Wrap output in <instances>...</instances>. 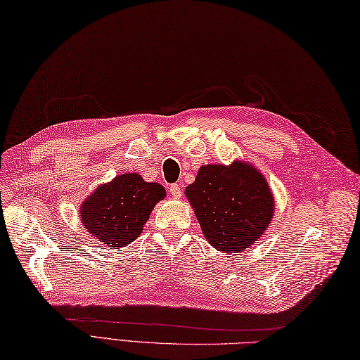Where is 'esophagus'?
<instances>
[{"mask_svg": "<svg viewBox=\"0 0 360 360\" xmlns=\"http://www.w3.org/2000/svg\"><path fill=\"white\" fill-rule=\"evenodd\" d=\"M170 193L174 196V198H179L181 196V186L179 184H172L170 186Z\"/></svg>", "mask_w": 360, "mask_h": 360, "instance_id": "34e87169", "label": "esophagus"}]
</instances>
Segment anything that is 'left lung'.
Wrapping results in <instances>:
<instances>
[{"mask_svg":"<svg viewBox=\"0 0 360 360\" xmlns=\"http://www.w3.org/2000/svg\"><path fill=\"white\" fill-rule=\"evenodd\" d=\"M186 195L205 240L223 252L252 246L274 215L266 179L246 162L201 167Z\"/></svg>","mask_w":360,"mask_h":360,"instance_id":"left-lung-1","label":"left lung"}]
</instances>
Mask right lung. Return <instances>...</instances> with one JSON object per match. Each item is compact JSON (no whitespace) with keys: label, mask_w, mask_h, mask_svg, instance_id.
Returning <instances> with one entry per match:
<instances>
[{"label":"right lung","mask_w":360,"mask_h":360,"mask_svg":"<svg viewBox=\"0 0 360 360\" xmlns=\"http://www.w3.org/2000/svg\"><path fill=\"white\" fill-rule=\"evenodd\" d=\"M165 198V188L127 173L98 187L82 204L80 218L88 232L105 246L124 248L143 231L155 204Z\"/></svg>","instance_id":"right-lung-1"}]
</instances>
